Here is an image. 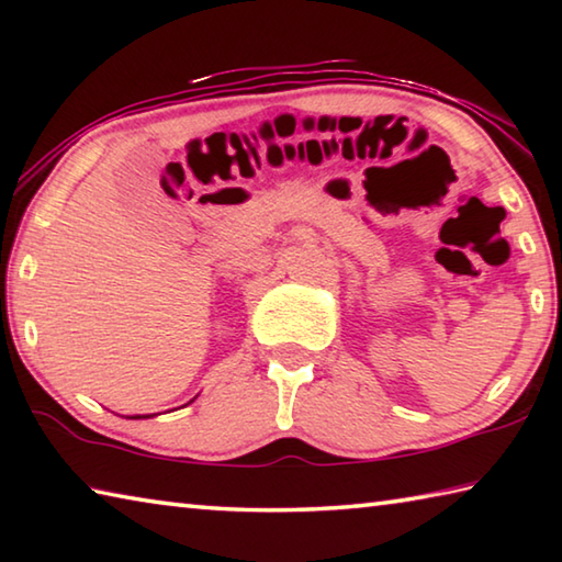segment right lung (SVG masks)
<instances>
[{"instance_id": "1", "label": "right lung", "mask_w": 562, "mask_h": 562, "mask_svg": "<svg viewBox=\"0 0 562 562\" xmlns=\"http://www.w3.org/2000/svg\"><path fill=\"white\" fill-rule=\"evenodd\" d=\"M131 418H148V414H146V416H140V414H136V416H131Z\"/></svg>"}]
</instances>
